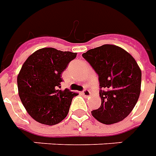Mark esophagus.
Listing matches in <instances>:
<instances>
[{
	"label": "esophagus",
	"instance_id": "esophagus-1",
	"mask_svg": "<svg viewBox=\"0 0 156 156\" xmlns=\"http://www.w3.org/2000/svg\"><path fill=\"white\" fill-rule=\"evenodd\" d=\"M82 94L83 95L84 97H88V96L90 95V91H89L88 89H86V88H85L84 90L82 92Z\"/></svg>",
	"mask_w": 156,
	"mask_h": 156
}]
</instances>
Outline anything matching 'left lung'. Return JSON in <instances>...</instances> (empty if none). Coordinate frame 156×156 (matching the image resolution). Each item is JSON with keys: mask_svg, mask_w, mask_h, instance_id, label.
Returning a JSON list of instances; mask_svg holds the SVG:
<instances>
[{"mask_svg": "<svg viewBox=\"0 0 156 156\" xmlns=\"http://www.w3.org/2000/svg\"><path fill=\"white\" fill-rule=\"evenodd\" d=\"M98 75L101 106L92 111L103 124L123 120L136 105L141 86V70L134 58L118 46L110 44L83 53Z\"/></svg>", "mask_w": 156, "mask_h": 156, "instance_id": "left-lung-1", "label": "left lung"}]
</instances>
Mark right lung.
Listing matches in <instances>:
<instances>
[{
  "label": "right lung",
  "mask_w": 156,
  "mask_h": 156,
  "mask_svg": "<svg viewBox=\"0 0 156 156\" xmlns=\"http://www.w3.org/2000/svg\"><path fill=\"white\" fill-rule=\"evenodd\" d=\"M77 53L52 48L39 49L26 60L17 76L19 97L32 119L54 125L68 115L78 94L61 90L62 73Z\"/></svg>",
  "instance_id": "add662e5"
}]
</instances>
